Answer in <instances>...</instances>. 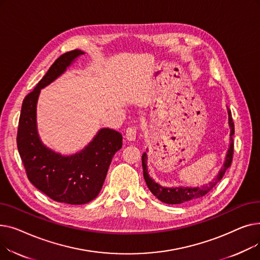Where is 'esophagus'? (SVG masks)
<instances>
[{"label": "esophagus", "instance_id": "1", "mask_svg": "<svg viewBox=\"0 0 260 260\" xmlns=\"http://www.w3.org/2000/svg\"><path fill=\"white\" fill-rule=\"evenodd\" d=\"M136 135H137V131H136L135 127H128L126 129V139L128 141H135Z\"/></svg>", "mask_w": 260, "mask_h": 260}]
</instances>
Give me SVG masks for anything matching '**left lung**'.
<instances>
[{"mask_svg": "<svg viewBox=\"0 0 260 260\" xmlns=\"http://www.w3.org/2000/svg\"><path fill=\"white\" fill-rule=\"evenodd\" d=\"M228 109V116H229V127H230V145H229V149L226 152L225 158H224V162L223 166L220 169L219 173L217 174L216 178L210 182L207 185H203L201 187H190V186H174V187H168V186H162L161 184H159L158 182H156L151 176L148 174V170H147V149L146 152L142 155V168H143V177L144 180L146 182L147 187L149 188V190L153 193V195L155 197H157L160 201L168 203V204H179V203H183L185 201H189L192 199H196V198H200L204 195H207L210 190L219 182L222 177L225 173V171L230 168L231 163H232V158H233V138L232 136L234 134V123H233V119H232V114L231 111L229 109V107H226Z\"/></svg>", "mask_w": 260, "mask_h": 260, "instance_id": "1", "label": "left lung"}]
</instances>
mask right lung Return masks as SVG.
Returning <instances> with one entry per match:
<instances>
[{"label": "right lung", "instance_id": "obj_1", "mask_svg": "<svg viewBox=\"0 0 260 260\" xmlns=\"http://www.w3.org/2000/svg\"><path fill=\"white\" fill-rule=\"evenodd\" d=\"M84 53L75 49L54 61L25 97L18 127V149L29 181L52 200L67 204H85L99 195L112 159L122 147V135L111 128L99 129L83 149L73 155L52 151L40 138L37 104L41 89L63 75Z\"/></svg>", "mask_w": 260, "mask_h": 260}]
</instances>
